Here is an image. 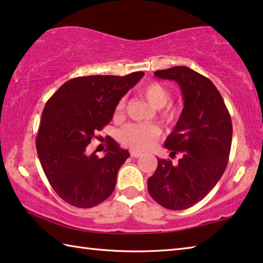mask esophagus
I'll return each instance as SVG.
<instances>
[{"mask_svg": "<svg viewBox=\"0 0 263 263\" xmlns=\"http://www.w3.org/2000/svg\"><path fill=\"white\" fill-rule=\"evenodd\" d=\"M130 156H132L133 158H139V157L142 156V154L139 153V152H135V150H132V152H130Z\"/></svg>", "mask_w": 263, "mask_h": 263, "instance_id": "34e87169", "label": "esophagus"}]
</instances>
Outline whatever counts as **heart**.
Listing matches in <instances>:
<instances>
[{
  "mask_svg": "<svg viewBox=\"0 0 263 263\" xmlns=\"http://www.w3.org/2000/svg\"><path fill=\"white\" fill-rule=\"evenodd\" d=\"M141 97L147 100L150 106L158 109V114L163 121L172 123L178 116L176 107L166 105L170 100V91L158 81H149L139 89ZM124 107V99H121L116 106V111H121ZM161 135L160 128L155 124L130 123L122 128L119 133V140L123 145L139 152H145L154 145Z\"/></svg>",
  "mask_w": 263,
  "mask_h": 263,
  "instance_id": "b5f03b06",
  "label": "heart"
}]
</instances>
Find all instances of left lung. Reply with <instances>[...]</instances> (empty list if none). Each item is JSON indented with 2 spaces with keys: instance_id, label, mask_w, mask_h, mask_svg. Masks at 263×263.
I'll return each instance as SVG.
<instances>
[{
  "instance_id": "obj_1",
  "label": "left lung",
  "mask_w": 263,
  "mask_h": 263,
  "mask_svg": "<svg viewBox=\"0 0 263 263\" xmlns=\"http://www.w3.org/2000/svg\"><path fill=\"white\" fill-rule=\"evenodd\" d=\"M175 80L182 91L184 108L164 147L177 164L157 158V169L148 178V191L163 208H191L212 190L225 171L232 143V120L212 81L186 66L155 72Z\"/></svg>"
}]
</instances>
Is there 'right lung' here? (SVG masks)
Segmentation results:
<instances>
[{"label": "right lung", "mask_w": 263, "mask_h": 263, "mask_svg": "<svg viewBox=\"0 0 263 263\" xmlns=\"http://www.w3.org/2000/svg\"><path fill=\"white\" fill-rule=\"evenodd\" d=\"M143 76L134 72L124 77H78L47 100L36 139L37 154L51 186L66 203L89 209L113 193L128 150L113 139L102 158L86 149L97 132L110 122L121 98Z\"/></svg>", "instance_id": "obj_1"}]
</instances>
